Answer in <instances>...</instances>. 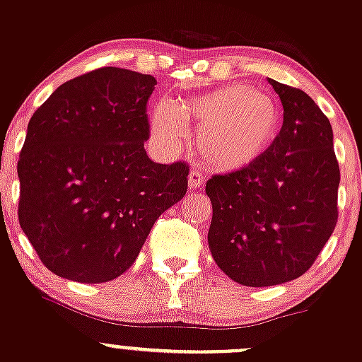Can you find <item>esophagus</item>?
<instances>
[{"label": "esophagus", "mask_w": 362, "mask_h": 362, "mask_svg": "<svg viewBox=\"0 0 362 362\" xmlns=\"http://www.w3.org/2000/svg\"><path fill=\"white\" fill-rule=\"evenodd\" d=\"M204 185V177L199 170L192 168L189 171V187L191 189H199Z\"/></svg>", "instance_id": "34e87169"}]
</instances>
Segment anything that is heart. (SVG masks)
<instances>
[{"mask_svg":"<svg viewBox=\"0 0 362 362\" xmlns=\"http://www.w3.org/2000/svg\"><path fill=\"white\" fill-rule=\"evenodd\" d=\"M189 124L199 127L197 149L206 165L234 171L257 163L274 146L281 111L271 95L235 83L180 105L161 102L152 114V128L165 146H178Z\"/></svg>","mask_w":362,"mask_h":362,"instance_id":"1","label":"heart"}]
</instances>
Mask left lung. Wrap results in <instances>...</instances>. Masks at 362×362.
Returning a JSON list of instances; mask_svg holds the SVG:
<instances>
[{
  "label": "left lung",
  "instance_id": "8db88e82",
  "mask_svg": "<svg viewBox=\"0 0 362 362\" xmlns=\"http://www.w3.org/2000/svg\"><path fill=\"white\" fill-rule=\"evenodd\" d=\"M269 83L284 109L274 146L253 165L206 182L213 260L253 288L303 276L338 220L340 166L329 119L305 91Z\"/></svg>",
  "mask_w": 362,
  "mask_h": 362
}]
</instances>
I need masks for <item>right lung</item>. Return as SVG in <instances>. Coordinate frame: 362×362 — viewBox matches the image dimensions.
Wrapping results in <instances>:
<instances>
[{
  "label": "right lung",
  "mask_w": 362,
  "mask_h": 362,
  "mask_svg": "<svg viewBox=\"0 0 362 362\" xmlns=\"http://www.w3.org/2000/svg\"><path fill=\"white\" fill-rule=\"evenodd\" d=\"M156 85L151 74L98 67L60 85L30 117L17 163L18 223L57 276L116 279L187 192V163L159 165L144 149Z\"/></svg>",
  "instance_id": "right-lung-1"
}]
</instances>
